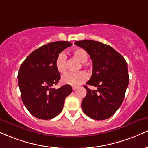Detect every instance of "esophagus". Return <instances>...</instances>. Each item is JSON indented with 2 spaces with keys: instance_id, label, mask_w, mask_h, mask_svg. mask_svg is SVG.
Segmentation results:
<instances>
[{
  "instance_id": "34e87169",
  "label": "esophagus",
  "mask_w": 148,
  "mask_h": 148,
  "mask_svg": "<svg viewBox=\"0 0 148 148\" xmlns=\"http://www.w3.org/2000/svg\"><path fill=\"white\" fill-rule=\"evenodd\" d=\"M77 87H72V90H74V91H75L76 90H77Z\"/></svg>"
}]
</instances>
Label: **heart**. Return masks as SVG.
Masks as SVG:
<instances>
[{
  "label": "heart",
  "instance_id": "heart-1",
  "mask_svg": "<svg viewBox=\"0 0 148 148\" xmlns=\"http://www.w3.org/2000/svg\"><path fill=\"white\" fill-rule=\"evenodd\" d=\"M72 55L84 65L85 62L88 58V54L83 48H76L72 51ZM67 56L63 52H60L57 55L55 60V67L58 72L63 74L67 70ZM88 79V74L84 71L77 72H69L62 76L61 81L64 84L71 86L77 87L83 84Z\"/></svg>",
  "mask_w": 148,
  "mask_h": 148
}]
</instances>
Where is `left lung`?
I'll return each instance as SVG.
<instances>
[{"label":"left lung","mask_w":148,"mask_h":148,"mask_svg":"<svg viewBox=\"0 0 148 148\" xmlns=\"http://www.w3.org/2000/svg\"><path fill=\"white\" fill-rule=\"evenodd\" d=\"M84 49L93 63L92 75L87 85L97 87L92 90L87 85V95L81 107L87 116L105 120L118 110L123 101L129 83L127 63L121 54L110 45L91 40L76 41Z\"/></svg>","instance_id":"8db88e82"}]
</instances>
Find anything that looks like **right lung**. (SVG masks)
<instances>
[{
  "instance_id": "1",
  "label": "right lung",
  "mask_w": 148,
  "mask_h": 148,
  "mask_svg": "<svg viewBox=\"0 0 148 148\" xmlns=\"http://www.w3.org/2000/svg\"><path fill=\"white\" fill-rule=\"evenodd\" d=\"M72 45L67 41H56L42 45L30 54L21 64L18 81L21 99L32 115L48 120L63 110L65 98L72 92L71 85L52 88L60 79L55 67L59 53Z\"/></svg>"
}]
</instances>
